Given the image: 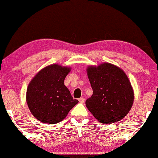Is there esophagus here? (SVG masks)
<instances>
[{
	"label": "esophagus",
	"instance_id": "obj_1",
	"mask_svg": "<svg viewBox=\"0 0 158 158\" xmlns=\"http://www.w3.org/2000/svg\"><path fill=\"white\" fill-rule=\"evenodd\" d=\"M79 102L80 103H84V98H79Z\"/></svg>",
	"mask_w": 158,
	"mask_h": 158
}]
</instances>
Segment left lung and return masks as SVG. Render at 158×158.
Returning a JSON list of instances; mask_svg holds the SVG:
<instances>
[{"mask_svg": "<svg viewBox=\"0 0 158 158\" xmlns=\"http://www.w3.org/2000/svg\"><path fill=\"white\" fill-rule=\"evenodd\" d=\"M86 72L93 92L85 101L88 109L102 123L121 121L129 113L135 98L126 74L109 63L89 65Z\"/></svg>", "mask_w": 158, "mask_h": 158, "instance_id": "1", "label": "left lung"}]
</instances>
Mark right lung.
Masks as SVG:
<instances>
[{"instance_id":"1","label":"right lung","mask_w":158,"mask_h":158,"mask_svg":"<svg viewBox=\"0 0 158 158\" xmlns=\"http://www.w3.org/2000/svg\"><path fill=\"white\" fill-rule=\"evenodd\" d=\"M70 70V67L52 64L40 70L29 83L26 102L31 114L39 121L58 123L79 102L64 84Z\"/></svg>"}]
</instances>
